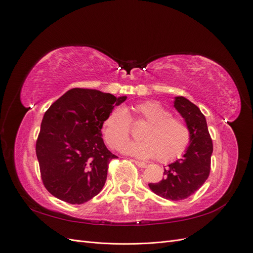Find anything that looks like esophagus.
I'll return each mask as SVG.
<instances>
[{"mask_svg": "<svg viewBox=\"0 0 253 253\" xmlns=\"http://www.w3.org/2000/svg\"><path fill=\"white\" fill-rule=\"evenodd\" d=\"M135 164L138 166L139 168H142V169H145V168L148 167V165L145 164V163H143V162H139V160H135Z\"/></svg>", "mask_w": 253, "mask_h": 253, "instance_id": "34e87169", "label": "esophagus"}]
</instances>
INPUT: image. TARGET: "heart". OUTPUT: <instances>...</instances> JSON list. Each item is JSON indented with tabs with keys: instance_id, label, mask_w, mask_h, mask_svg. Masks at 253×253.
I'll list each match as a JSON object with an SVG mask.
<instances>
[{
	"instance_id": "1",
	"label": "heart",
	"mask_w": 253,
	"mask_h": 253,
	"mask_svg": "<svg viewBox=\"0 0 253 253\" xmlns=\"http://www.w3.org/2000/svg\"><path fill=\"white\" fill-rule=\"evenodd\" d=\"M134 112L137 118L148 122L139 134L141 140L123 143L128 138L131 124L126 110L117 106L102 124L104 139L110 147L121 145L120 151L125 154L144 159L157 157L163 163L175 159L186 150L189 128L182 120L171 116L165 106L156 101H144L135 105Z\"/></svg>"
}]
</instances>
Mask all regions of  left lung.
Wrapping results in <instances>:
<instances>
[{"label": "left lung", "instance_id": "1", "mask_svg": "<svg viewBox=\"0 0 253 253\" xmlns=\"http://www.w3.org/2000/svg\"><path fill=\"white\" fill-rule=\"evenodd\" d=\"M173 104L190 131L189 145L180 159L165 168V178L149 183V187L166 200L181 201L192 195L208 178L213 144L201 110L182 96L174 97Z\"/></svg>", "mask_w": 253, "mask_h": 253}]
</instances>
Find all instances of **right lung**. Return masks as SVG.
<instances>
[{
    "label": "right lung",
    "instance_id": "add662e5",
    "mask_svg": "<svg viewBox=\"0 0 253 253\" xmlns=\"http://www.w3.org/2000/svg\"><path fill=\"white\" fill-rule=\"evenodd\" d=\"M126 99L97 89L72 88L45 112L36 153L50 194L80 205L102 190L109 164L117 157L103 142L102 124Z\"/></svg>",
    "mask_w": 253,
    "mask_h": 253
}]
</instances>
